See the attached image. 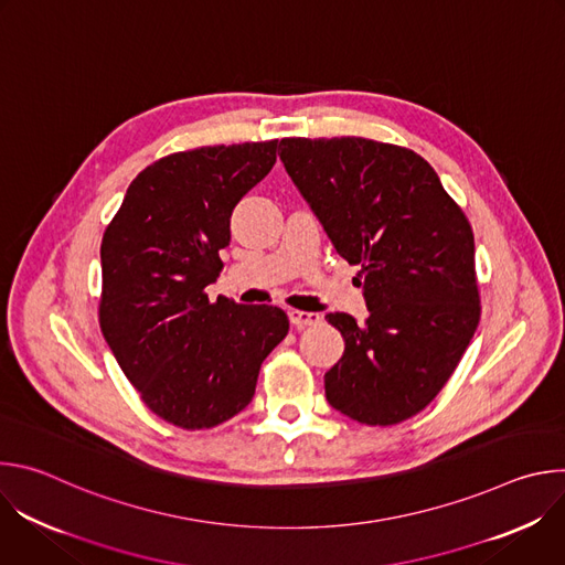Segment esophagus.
<instances>
[{
    "instance_id": "34e87169",
    "label": "esophagus",
    "mask_w": 565,
    "mask_h": 565,
    "mask_svg": "<svg viewBox=\"0 0 565 565\" xmlns=\"http://www.w3.org/2000/svg\"><path fill=\"white\" fill-rule=\"evenodd\" d=\"M288 317H290V324L297 327V329L315 327V324H319V321H321V317L317 312H306V310H295V308L288 310Z\"/></svg>"
}]
</instances>
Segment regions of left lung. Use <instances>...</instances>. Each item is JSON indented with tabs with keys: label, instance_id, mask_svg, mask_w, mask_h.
<instances>
[{
	"label": "left lung",
	"instance_id": "8db88e82",
	"mask_svg": "<svg viewBox=\"0 0 565 565\" xmlns=\"http://www.w3.org/2000/svg\"><path fill=\"white\" fill-rule=\"evenodd\" d=\"M284 168L340 257L360 266L369 317L327 319L342 360L329 405L362 425L423 412L458 366L480 319L473 232L423 156L369 138H284Z\"/></svg>",
	"mask_w": 565,
	"mask_h": 565
}]
</instances>
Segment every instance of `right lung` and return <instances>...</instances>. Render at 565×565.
Masks as SVG:
<instances>
[{"label":"right lung","mask_w":565,"mask_h":565,"mask_svg":"<svg viewBox=\"0 0 565 565\" xmlns=\"http://www.w3.org/2000/svg\"><path fill=\"white\" fill-rule=\"evenodd\" d=\"M277 140L170 153L145 168L105 230L100 329L145 405L210 429L255 395L262 362L288 335L277 306L207 299L230 216L275 166Z\"/></svg>","instance_id":"add662e5"}]
</instances>
